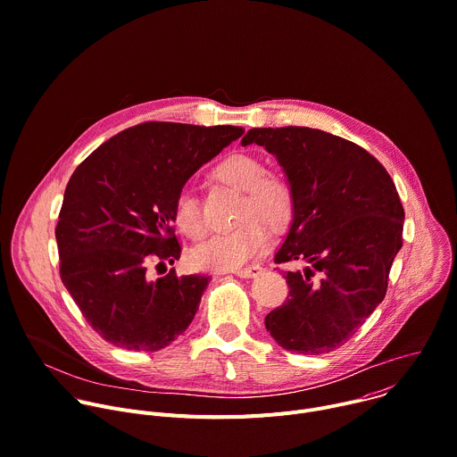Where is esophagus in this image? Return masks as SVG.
<instances>
[{"label": "esophagus", "mask_w": 457, "mask_h": 457, "mask_svg": "<svg viewBox=\"0 0 457 457\" xmlns=\"http://www.w3.org/2000/svg\"><path fill=\"white\" fill-rule=\"evenodd\" d=\"M233 272L240 278H254L262 272V267L260 265H251V267H244V269H235Z\"/></svg>", "instance_id": "obj_1"}]
</instances>
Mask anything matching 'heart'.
<instances>
[{"label":"heart","instance_id":"obj_1","mask_svg":"<svg viewBox=\"0 0 457 457\" xmlns=\"http://www.w3.org/2000/svg\"><path fill=\"white\" fill-rule=\"evenodd\" d=\"M212 176L215 181L242 192L237 215L240 222L231 231L213 235L197 245L192 260L206 270H229L242 267L265 247L269 238L265 222L279 229L290 220L294 192L281 174L265 170L263 163L251 154L226 156L213 167ZM174 220L188 238L197 240L204 235V220L194 192L178 194Z\"/></svg>","mask_w":457,"mask_h":457}]
</instances>
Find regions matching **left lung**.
<instances>
[{"mask_svg":"<svg viewBox=\"0 0 457 457\" xmlns=\"http://www.w3.org/2000/svg\"><path fill=\"white\" fill-rule=\"evenodd\" d=\"M251 143L276 156L294 192L274 262L305 265L285 270L288 297L265 328L288 352H334L386 295L405 217L396 187L368 150L320 129H251L242 145Z\"/></svg>","mask_w":457,"mask_h":457,"instance_id":"left-lung-1","label":"left lung"}]
</instances>
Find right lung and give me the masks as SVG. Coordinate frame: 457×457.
Returning <instances> with one entry per match:
<instances>
[{"instance_id": "add662e5", "label": "right lung", "mask_w": 457, "mask_h": 457, "mask_svg": "<svg viewBox=\"0 0 457 457\" xmlns=\"http://www.w3.org/2000/svg\"><path fill=\"white\" fill-rule=\"evenodd\" d=\"M242 127L145 121L102 143L68 181L55 238L61 279L107 343L156 352L192 323L210 276L170 269L181 245L174 203L185 183Z\"/></svg>"}]
</instances>
